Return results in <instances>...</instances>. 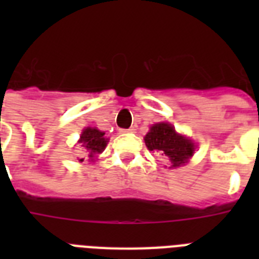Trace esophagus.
I'll return each instance as SVG.
<instances>
[{
	"mask_svg": "<svg viewBox=\"0 0 259 259\" xmlns=\"http://www.w3.org/2000/svg\"><path fill=\"white\" fill-rule=\"evenodd\" d=\"M134 130H136L134 127H130V129H122V130H119V133H122V134H123V133H133Z\"/></svg>",
	"mask_w": 259,
	"mask_h": 259,
	"instance_id": "obj_1",
	"label": "esophagus"
}]
</instances>
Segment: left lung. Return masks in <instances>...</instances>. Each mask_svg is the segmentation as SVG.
<instances>
[{
  "instance_id": "1",
  "label": "left lung",
  "mask_w": 259,
  "mask_h": 259,
  "mask_svg": "<svg viewBox=\"0 0 259 259\" xmlns=\"http://www.w3.org/2000/svg\"><path fill=\"white\" fill-rule=\"evenodd\" d=\"M144 140L148 149L154 150L169 158V168H177L188 162L196 148L189 138L177 133L168 122L154 123Z\"/></svg>"
}]
</instances>
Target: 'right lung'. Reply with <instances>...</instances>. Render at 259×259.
<instances>
[{
	"label": "right lung",
	"mask_w": 259,
	"mask_h": 259,
	"mask_svg": "<svg viewBox=\"0 0 259 259\" xmlns=\"http://www.w3.org/2000/svg\"><path fill=\"white\" fill-rule=\"evenodd\" d=\"M78 142L80 144V146L87 150L89 157L94 160V157H97V154L102 153L105 150L109 140L105 137V133L101 130L95 129V127H86V129H83ZM83 160L84 158H80V161Z\"/></svg>",
	"instance_id": "right-lung-1"
}]
</instances>
